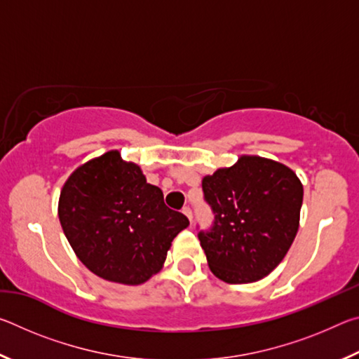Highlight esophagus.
Returning <instances> with one entry per match:
<instances>
[{
  "label": "esophagus",
  "instance_id": "esophagus-1",
  "mask_svg": "<svg viewBox=\"0 0 359 359\" xmlns=\"http://www.w3.org/2000/svg\"><path fill=\"white\" fill-rule=\"evenodd\" d=\"M182 212H184V214L188 217V220L193 222V212H191V209H190V208H188V205H185V208L182 209Z\"/></svg>",
  "mask_w": 359,
  "mask_h": 359
}]
</instances>
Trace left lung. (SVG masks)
I'll use <instances>...</instances> for the list:
<instances>
[{"mask_svg": "<svg viewBox=\"0 0 359 359\" xmlns=\"http://www.w3.org/2000/svg\"><path fill=\"white\" fill-rule=\"evenodd\" d=\"M203 191L214 222L198 238L214 276L250 283L274 271L299 228L304 190L296 174L277 161L242 156L205 175Z\"/></svg>", "mask_w": 359, "mask_h": 359, "instance_id": "left-lung-1", "label": "left lung"}]
</instances>
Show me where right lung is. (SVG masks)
I'll use <instances>...</instances> for the list:
<instances>
[{
	"label": "right lung",
	"instance_id": "add662e5",
	"mask_svg": "<svg viewBox=\"0 0 359 359\" xmlns=\"http://www.w3.org/2000/svg\"><path fill=\"white\" fill-rule=\"evenodd\" d=\"M58 217L77 258L106 280L139 285L165 263L190 222L117 150L77 168L60 194Z\"/></svg>",
	"mask_w": 359,
	"mask_h": 359
}]
</instances>
